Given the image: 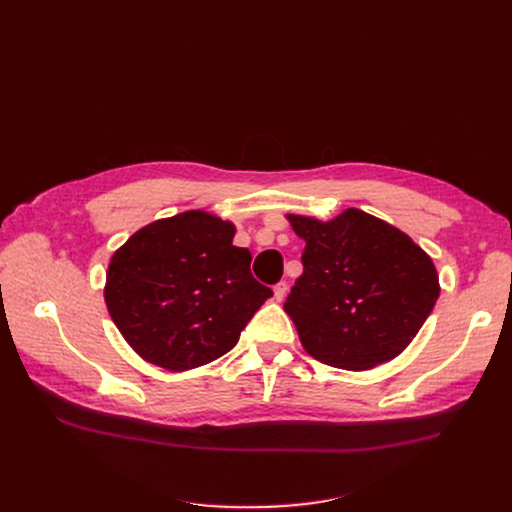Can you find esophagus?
<instances>
[{
	"instance_id": "esophagus-1",
	"label": "esophagus",
	"mask_w": 512,
	"mask_h": 512,
	"mask_svg": "<svg viewBox=\"0 0 512 512\" xmlns=\"http://www.w3.org/2000/svg\"><path fill=\"white\" fill-rule=\"evenodd\" d=\"M286 290H288V284L286 282H278L276 286H274V299L280 303V301H284V297H286Z\"/></svg>"
}]
</instances>
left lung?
I'll return each mask as SVG.
<instances>
[{"instance_id": "left-lung-1", "label": "left lung", "mask_w": 512, "mask_h": 512, "mask_svg": "<svg viewBox=\"0 0 512 512\" xmlns=\"http://www.w3.org/2000/svg\"><path fill=\"white\" fill-rule=\"evenodd\" d=\"M288 222L305 251L284 311L305 351L351 371L405 351L440 294L429 255L405 232L355 207L330 222L305 215H288Z\"/></svg>"}]
</instances>
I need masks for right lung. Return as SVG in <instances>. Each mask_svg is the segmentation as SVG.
<instances>
[{
	"instance_id": "obj_1",
	"label": "right lung",
	"mask_w": 512,
	"mask_h": 512,
	"mask_svg": "<svg viewBox=\"0 0 512 512\" xmlns=\"http://www.w3.org/2000/svg\"><path fill=\"white\" fill-rule=\"evenodd\" d=\"M232 238L234 224L184 211L134 232L114 253L105 305L145 361L186 371L220 359L272 297Z\"/></svg>"
}]
</instances>
